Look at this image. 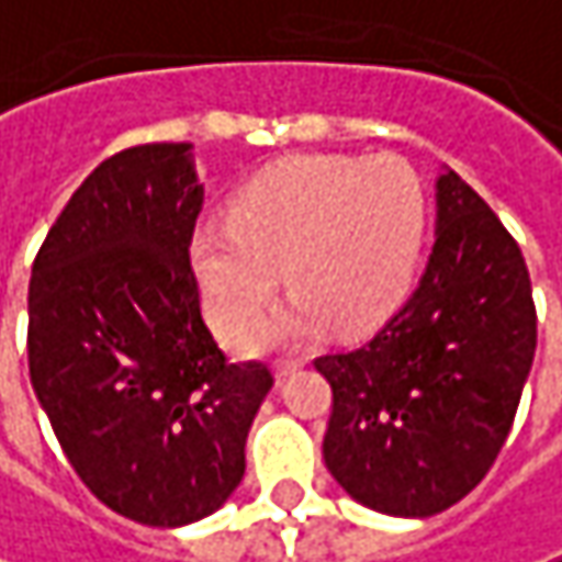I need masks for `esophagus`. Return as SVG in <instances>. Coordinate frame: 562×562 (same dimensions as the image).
Here are the masks:
<instances>
[{
  "mask_svg": "<svg viewBox=\"0 0 562 562\" xmlns=\"http://www.w3.org/2000/svg\"><path fill=\"white\" fill-rule=\"evenodd\" d=\"M297 368H303L301 358H278V361H274V374H278V378H288V374H294Z\"/></svg>",
  "mask_w": 562,
  "mask_h": 562,
  "instance_id": "1",
  "label": "esophagus"
}]
</instances>
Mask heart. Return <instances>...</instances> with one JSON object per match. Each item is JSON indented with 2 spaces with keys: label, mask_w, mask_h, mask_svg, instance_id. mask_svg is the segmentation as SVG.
<instances>
[{
  "label": "heart",
  "mask_w": 562,
  "mask_h": 562,
  "mask_svg": "<svg viewBox=\"0 0 562 562\" xmlns=\"http://www.w3.org/2000/svg\"><path fill=\"white\" fill-rule=\"evenodd\" d=\"M425 223L428 191L403 156H291L236 194L229 223L194 229L191 268L223 336L259 323L284 271L297 306L249 333V348L319 323L348 336L409 294Z\"/></svg>",
  "instance_id": "1"
}]
</instances>
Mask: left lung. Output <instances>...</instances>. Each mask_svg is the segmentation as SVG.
Segmentation results:
<instances>
[{"mask_svg": "<svg viewBox=\"0 0 562 562\" xmlns=\"http://www.w3.org/2000/svg\"><path fill=\"white\" fill-rule=\"evenodd\" d=\"M538 348L515 236L458 176L438 179V236L419 288L371 341L319 355L333 386L323 458L361 505L428 518L499 458Z\"/></svg>", "mask_w": 562, "mask_h": 562, "instance_id": "1", "label": "left lung"}]
</instances>
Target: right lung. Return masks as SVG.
<instances>
[{"label": "right lung", "mask_w": 562, "mask_h": 562, "mask_svg": "<svg viewBox=\"0 0 562 562\" xmlns=\"http://www.w3.org/2000/svg\"><path fill=\"white\" fill-rule=\"evenodd\" d=\"M201 198L188 143L127 146L72 191L27 284V371L66 461L149 528L221 508L274 383L265 361L233 364L201 316Z\"/></svg>", "instance_id": "1"}]
</instances>
